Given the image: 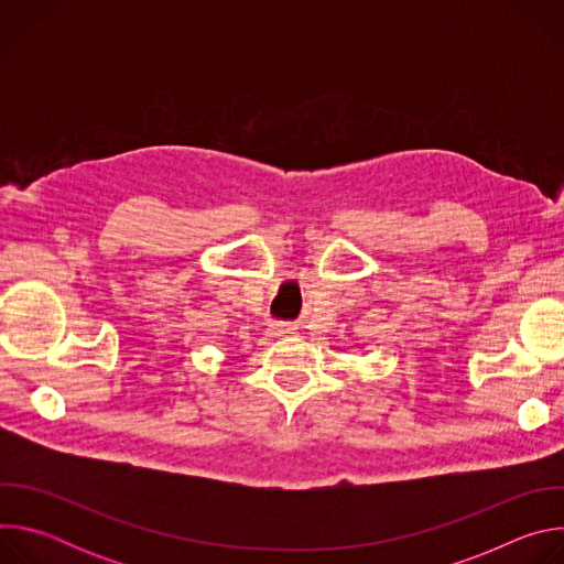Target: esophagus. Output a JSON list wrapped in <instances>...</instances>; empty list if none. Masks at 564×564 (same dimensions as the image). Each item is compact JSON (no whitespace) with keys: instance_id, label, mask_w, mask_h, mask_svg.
<instances>
[{"instance_id":"esophagus-1","label":"esophagus","mask_w":564,"mask_h":564,"mask_svg":"<svg viewBox=\"0 0 564 564\" xmlns=\"http://www.w3.org/2000/svg\"><path fill=\"white\" fill-rule=\"evenodd\" d=\"M270 335H272V337H290V335H294V328L276 324V326H270Z\"/></svg>"}]
</instances>
